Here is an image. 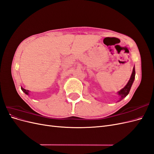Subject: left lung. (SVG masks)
Here are the masks:
<instances>
[{
  "instance_id": "8db88e82",
  "label": "left lung",
  "mask_w": 154,
  "mask_h": 154,
  "mask_svg": "<svg viewBox=\"0 0 154 154\" xmlns=\"http://www.w3.org/2000/svg\"><path fill=\"white\" fill-rule=\"evenodd\" d=\"M135 74H136V71H135V68L134 67L131 77H130L128 82L127 83V84L126 85V86L123 88H122V90L118 92V94L120 96V100H119V101L122 100L124 98V97H125L126 96H127L128 94V93H129L130 90V88H131L132 83H133V82L134 81Z\"/></svg>"
}]
</instances>
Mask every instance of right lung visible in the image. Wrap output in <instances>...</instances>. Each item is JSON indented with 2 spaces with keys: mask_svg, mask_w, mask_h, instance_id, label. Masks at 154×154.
I'll return each mask as SVG.
<instances>
[{
  "mask_svg": "<svg viewBox=\"0 0 154 154\" xmlns=\"http://www.w3.org/2000/svg\"><path fill=\"white\" fill-rule=\"evenodd\" d=\"M21 89H22V91H23V92H24V93H25V94H27V95H28L29 94V91L28 90H26V89H24V88H22V87H21Z\"/></svg>",
  "mask_w": 154,
  "mask_h": 154,
  "instance_id": "right-lung-1",
  "label": "right lung"
}]
</instances>
